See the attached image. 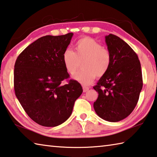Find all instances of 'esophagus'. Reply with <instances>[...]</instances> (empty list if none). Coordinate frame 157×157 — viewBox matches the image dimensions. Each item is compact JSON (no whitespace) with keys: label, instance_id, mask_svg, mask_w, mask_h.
Masks as SVG:
<instances>
[{"label":"esophagus","instance_id":"1","mask_svg":"<svg viewBox=\"0 0 157 157\" xmlns=\"http://www.w3.org/2000/svg\"><path fill=\"white\" fill-rule=\"evenodd\" d=\"M89 90V87H87V86H83V91L84 93L87 92V91Z\"/></svg>","mask_w":157,"mask_h":157}]
</instances>
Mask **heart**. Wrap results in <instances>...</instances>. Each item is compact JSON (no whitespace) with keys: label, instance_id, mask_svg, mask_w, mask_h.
<instances>
[{"label":"heart","instance_id":"1","mask_svg":"<svg viewBox=\"0 0 157 157\" xmlns=\"http://www.w3.org/2000/svg\"><path fill=\"white\" fill-rule=\"evenodd\" d=\"M62 61L67 71L73 75L80 67L82 70L73 76L75 80L88 85L97 78L104 76L110 69L112 58L110 51L95 39L84 37L75 45V52L66 49L62 55Z\"/></svg>","mask_w":157,"mask_h":157}]
</instances>
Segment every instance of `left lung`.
I'll list each match as a JSON object with an SVG mask.
<instances>
[{
    "label": "left lung",
    "instance_id": "8db88e82",
    "mask_svg": "<svg viewBox=\"0 0 157 157\" xmlns=\"http://www.w3.org/2000/svg\"><path fill=\"white\" fill-rule=\"evenodd\" d=\"M105 38L112 61L107 73L93 87L99 93L93 107L99 117L117 122L135 109L143 87L142 72L137 55L126 42L113 34Z\"/></svg>",
    "mask_w": 157,
    "mask_h": 157
}]
</instances>
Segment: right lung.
Wrapping results in <instances>:
<instances>
[{"label": "right lung", "instance_id": "right-lung-1", "mask_svg": "<svg viewBox=\"0 0 157 157\" xmlns=\"http://www.w3.org/2000/svg\"><path fill=\"white\" fill-rule=\"evenodd\" d=\"M73 35L41 37L25 49L14 65L16 98L28 116L42 126L55 127L67 121L83 92L76 80L62 84L69 78L62 55Z\"/></svg>", "mask_w": 157, "mask_h": 157}]
</instances>
